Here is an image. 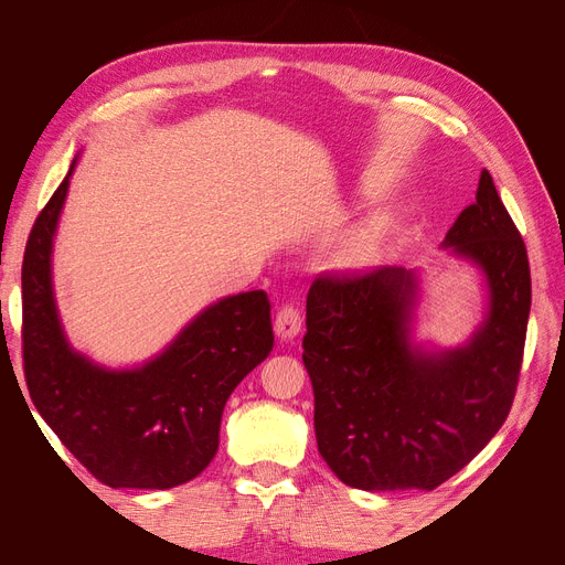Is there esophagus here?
<instances>
[{
	"label": "esophagus",
	"instance_id": "1",
	"mask_svg": "<svg viewBox=\"0 0 565 565\" xmlns=\"http://www.w3.org/2000/svg\"><path fill=\"white\" fill-rule=\"evenodd\" d=\"M273 330L282 339L289 341L301 332V313L295 309L292 303H285L276 313V322H273Z\"/></svg>",
	"mask_w": 565,
	"mask_h": 565
}]
</instances>
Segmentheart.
<instances>
[{
    "instance_id": "obj_1",
    "label": "heart",
    "mask_w": 565,
    "mask_h": 565,
    "mask_svg": "<svg viewBox=\"0 0 565 565\" xmlns=\"http://www.w3.org/2000/svg\"><path fill=\"white\" fill-rule=\"evenodd\" d=\"M380 245H382V228L377 224H370L355 233V237L347 245V249L341 252L339 262L347 268H361L380 252Z\"/></svg>"
}]
</instances>
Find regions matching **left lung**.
<instances>
[{"mask_svg":"<svg viewBox=\"0 0 565 565\" xmlns=\"http://www.w3.org/2000/svg\"><path fill=\"white\" fill-rule=\"evenodd\" d=\"M443 247L483 270L488 311L465 347L413 344L415 270L320 273L306 297L303 365L322 459L358 490H434L504 424L523 363L530 266L492 177Z\"/></svg>","mask_w":565,"mask_h":565,"instance_id":"obj_1","label":"left lung"}]
</instances>
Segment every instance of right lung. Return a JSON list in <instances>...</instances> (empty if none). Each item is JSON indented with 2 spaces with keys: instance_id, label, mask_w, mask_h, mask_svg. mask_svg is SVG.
<instances>
[{
  "instance_id": "right-lung-1",
  "label": "right lung",
  "mask_w": 565,
  "mask_h": 565,
  "mask_svg": "<svg viewBox=\"0 0 565 565\" xmlns=\"http://www.w3.org/2000/svg\"><path fill=\"white\" fill-rule=\"evenodd\" d=\"M71 172L30 231L23 256V370L30 398L63 446L110 488L167 490L210 465L233 388L273 349L264 289L207 306L160 355L108 370L63 334L51 247Z\"/></svg>"
}]
</instances>
